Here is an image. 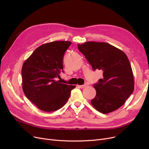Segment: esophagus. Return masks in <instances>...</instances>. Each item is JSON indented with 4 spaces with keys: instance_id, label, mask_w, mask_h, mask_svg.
Segmentation results:
<instances>
[{
    "instance_id": "obj_1",
    "label": "esophagus",
    "mask_w": 149,
    "mask_h": 149,
    "mask_svg": "<svg viewBox=\"0 0 149 149\" xmlns=\"http://www.w3.org/2000/svg\"><path fill=\"white\" fill-rule=\"evenodd\" d=\"M88 86V83H86V84H83V85L78 86H79V87L80 88H81V89H83V88H86V86Z\"/></svg>"
}]
</instances>
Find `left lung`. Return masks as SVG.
<instances>
[{
  "label": "left lung",
  "mask_w": 149,
  "mask_h": 149,
  "mask_svg": "<svg viewBox=\"0 0 149 149\" xmlns=\"http://www.w3.org/2000/svg\"><path fill=\"white\" fill-rule=\"evenodd\" d=\"M78 48L93 70L103 71V79L93 84L95 97L91 103L100 112H112L122 106L134 90V79L126 54L105 43L87 42Z\"/></svg>",
  "instance_id": "left-lung-1"
}]
</instances>
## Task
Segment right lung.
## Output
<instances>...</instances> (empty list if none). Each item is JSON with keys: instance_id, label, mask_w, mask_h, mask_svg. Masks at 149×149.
Here are the masks:
<instances>
[{"instance_id": "obj_1", "label": "right lung", "mask_w": 149, "mask_h": 149, "mask_svg": "<svg viewBox=\"0 0 149 149\" xmlns=\"http://www.w3.org/2000/svg\"><path fill=\"white\" fill-rule=\"evenodd\" d=\"M71 43L69 41H54L42 45L23 65V92L43 111L49 112L61 108L75 88L56 80L63 69V58Z\"/></svg>"}]
</instances>
